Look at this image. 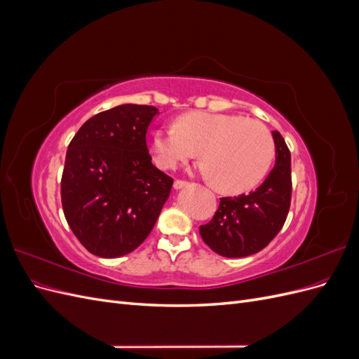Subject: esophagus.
<instances>
[{"mask_svg": "<svg viewBox=\"0 0 359 359\" xmlns=\"http://www.w3.org/2000/svg\"><path fill=\"white\" fill-rule=\"evenodd\" d=\"M187 186H189V182L182 181V180H177L175 182H173V189H175V190H181V189L187 187Z\"/></svg>", "mask_w": 359, "mask_h": 359, "instance_id": "obj_1", "label": "esophagus"}]
</instances>
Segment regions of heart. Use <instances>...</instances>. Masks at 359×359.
Wrapping results in <instances>:
<instances>
[{
  "instance_id": "b5f03b06",
  "label": "heart",
  "mask_w": 359,
  "mask_h": 359,
  "mask_svg": "<svg viewBox=\"0 0 359 359\" xmlns=\"http://www.w3.org/2000/svg\"><path fill=\"white\" fill-rule=\"evenodd\" d=\"M149 149L161 169H173L198 156L199 170L215 189L240 194L259 186L273 165L276 147L269 130L255 119L235 114L193 111L182 114L175 127L156 128Z\"/></svg>"
}]
</instances>
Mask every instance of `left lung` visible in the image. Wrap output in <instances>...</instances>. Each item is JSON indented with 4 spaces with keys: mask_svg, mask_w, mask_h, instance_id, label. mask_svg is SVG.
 Wrapping results in <instances>:
<instances>
[{
    "mask_svg": "<svg viewBox=\"0 0 359 359\" xmlns=\"http://www.w3.org/2000/svg\"><path fill=\"white\" fill-rule=\"evenodd\" d=\"M276 165L266 180L248 194L222 198L210 223L199 227L203 243L224 257H245L265 248L283 227L290 208V153L273 132Z\"/></svg>",
    "mask_w": 359,
    "mask_h": 359,
    "instance_id": "obj_1",
    "label": "left lung"
}]
</instances>
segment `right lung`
Masks as SVG:
<instances>
[{
    "label": "right lung",
    "mask_w": 359,
    "mask_h": 359,
    "mask_svg": "<svg viewBox=\"0 0 359 359\" xmlns=\"http://www.w3.org/2000/svg\"><path fill=\"white\" fill-rule=\"evenodd\" d=\"M154 106L119 104L91 116L67 148L61 178L62 211L90 253L119 257L145 241L173 180L147 148Z\"/></svg>",
    "instance_id": "right-lung-1"
}]
</instances>
